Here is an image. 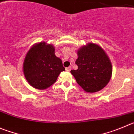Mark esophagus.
Listing matches in <instances>:
<instances>
[{
    "mask_svg": "<svg viewBox=\"0 0 134 134\" xmlns=\"http://www.w3.org/2000/svg\"><path fill=\"white\" fill-rule=\"evenodd\" d=\"M65 69H66V71H71V67H66Z\"/></svg>",
    "mask_w": 134,
    "mask_h": 134,
    "instance_id": "obj_1",
    "label": "esophagus"
}]
</instances>
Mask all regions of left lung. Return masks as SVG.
Returning <instances> with one entry per match:
<instances>
[{
    "instance_id": "obj_1",
    "label": "left lung",
    "mask_w": 134,
    "mask_h": 134,
    "mask_svg": "<svg viewBox=\"0 0 134 134\" xmlns=\"http://www.w3.org/2000/svg\"><path fill=\"white\" fill-rule=\"evenodd\" d=\"M77 70L71 73L85 91L95 93L108 85L112 75V65L109 57L99 44L89 43L77 51Z\"/></svg>"
}]
</instances>
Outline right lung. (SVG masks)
<instances>
[{"mask_svg": "<svg viewBox=\"0 0 134 134\" xmlns=\"http://www.w3.org/2000/svg\"><path fill=\"white\" fill-rule=\"evenodd\" d=\"M55 47L47 42L33 44L26 53L23 65L27 82L37 90H45L65 71L62 61L55 55Z\"/></svg>", "mask_w": 134, "mask_h": 134, "instance_id": "right-lung-1", "label": "right lung"}]
</instances>
